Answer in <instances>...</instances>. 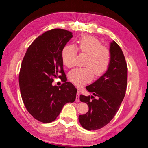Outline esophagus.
Listing matches in <instances>:
<instances>
[{
	"label": "esophagus",
	"mask_w": 148,
	"mask_h": 148,
	"mask_svg": "<svg viewBox=\"0 0 148 148\" xmlns=\"http://www.w3.org/2000/svg\"><path fill=\"white\" fill-rule=\"evenodd\" d=\"M76 101H79V92L78 91L77 93V97H76Z\"/></svg>",
	"instance_id": "esophagus-1"
}]
</instances>
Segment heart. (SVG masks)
Listing matches in <instances>:
<instances>
[{
	"label": "heart",
	"mask_w": 148,
	"mask_h": 148,
	"mask_svg": "<svg viewBox=\"0 0 148 148\" xmlns=\"http://www.w3.org/2000/svg\"><path fill=\"white\" fill-rule=\"evenodd\" d=\"M77 51L88 55L85 67L74 69L69 73V80L77 86H82L91 81L94 73L96 77L107 71L110 61L109 48L102 46V42L92 36H84L77 42V48L72 45L64 47L62 52L64 64L69 68L76 65Z\"/></svg>",
	"instance_id": "obj_1"
}]
</instances>
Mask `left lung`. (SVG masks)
I'll return each instance as SVG.
<instances>
[{"label":"left lung","mask_w":148,"mask_h":148,"mask_svg":"<svg viewBox=\"0 0 148 148\" xmlns=\"http://www.w3.org/2000/svg\"><path fill=\"white\" fill-rule=\"evenodd\" d=\"M110 52L106 72L86 87L92 96H79L80 101L89 107L88 112L78 118L82 126L88 130H96L108 124L117 114L126 92L128 68L123 53L114 41L110 43Z\"/></svg>","instance_id":"obj_1"}]
</instances>
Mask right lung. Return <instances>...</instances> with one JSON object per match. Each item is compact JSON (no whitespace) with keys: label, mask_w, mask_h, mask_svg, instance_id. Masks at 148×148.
<instances>
[{"label":"right lung","mask_w":148,"mask_h":148,"mask_svg":"<svg viewBox=\"0 0 148 148\" xmlns=\"http://www.w3.org/2000/svg\"><path fill=\"white\" fill-rule=\"evenodd\" d=\"M72 37L65 29L47 31L31 43L23 57L18 78L21 96L28 112L39 122H53L65 104L75 101L77 89L66 82L62 59V50ZM57 77L64 83L52 86Z\"/></svg>","instance_id":"right-lung-1"}]
</instances>
